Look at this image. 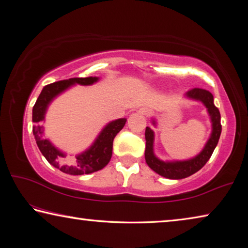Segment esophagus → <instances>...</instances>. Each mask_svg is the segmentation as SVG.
Instances as JSON below:
<instances>
[{
    "mask_svg": "<svg viewBox=\"0 0 248 248\" xmlns=\"http://www.w3.org/2000/svg\"><path fill=\"white\" fill-rule=\"evenodd\" d=\"M140 112H141V114H143V115H146V116H147V115L151 112V110L148 109L147 107H143V108L140 109Z\"/></svg>",
    "mask_w": 248,
    "mask_h": 248,
    "instance_id": "34e87169",
    "label": "esophagus"
}]
</instances>
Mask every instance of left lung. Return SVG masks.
Returning a JSON list of instances; mask_svg holds the SVG:
<instances>
[{"instance_id":"obj_1","label":"left lung","mask_w":248,"mask_h":248,"mask_svg":"<svg viewBox=\"0 0 248 248\" xmlns=\"http://www.w3.org/2000/svg\"><path fill=\"white\" fill-rule=\"evenodd\" d=\"M186 96L197 100L204 103L206 108L208 109V112L213 123V132L206 143L204 147L199 155L190 160L184 161H173V163H165L163 160H159L153 153V142H154V132L152 131L151 128L146 127L145 129V160L146 164L150 166V168L153 169L160 175L168 179H183L190 177L193 173H195L204 167L205 164L209 160L213 155L216 146H217L220 134H221V123H220V112L217 107L214 104V96L209 91L205 89L194 88L188 90L186 92Z\"/></svg>"}]
</instances>
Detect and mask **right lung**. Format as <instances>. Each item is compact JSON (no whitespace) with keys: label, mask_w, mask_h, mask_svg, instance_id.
Instances as JSON below:
<instances>
[{"label":"right lung","mask_w":248,"mask_h":248,"mask_svg":"<svg viewBox=\"0 0 248 248\" xmlns=\"http://www.w3.org/2000/svg\"><path fill=\"white\" fill-rule=\"evenodd\" d=\"M97 80L96 77L70 78L47 84L43 88L33 106L32 121L35 125H33L32 131L39 150L49 164L65 173L73 175L88 174L104 168L111 158L114 139L127 121L124 118L111 121L103 129L93 145L82 154L76 156L75 159H66L65 154L54 147L48 140L43 138V127L40 124V121L44 119L47 106L53 98L75 83L89 85Z\"/></svg>","instance_id":"add662e5"}]
</instances>
